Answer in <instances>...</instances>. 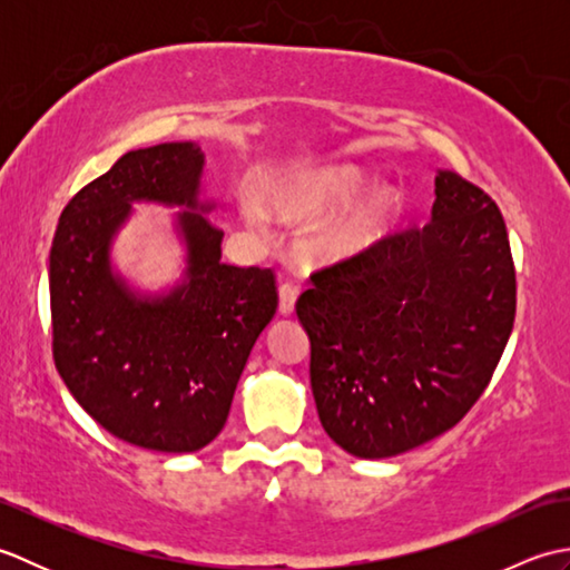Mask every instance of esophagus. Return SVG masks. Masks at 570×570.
<instances>
[{
	"mask_svg": "<svg viewBox=\"0 0 570 570\" xmlns=\"http://www.w3.org/2000/svg\"><path fill=\"white\" fill-rule=\"evenodd\" d=\"M296 296H298V286L294 282H284L278 286V311H282V316H292L296 306Z\"/></svg>",
	"mask_w": 570,
	"mask_h": 570,
	"instance_id": "1",
	"label": "esophagus"
}]
</instances>
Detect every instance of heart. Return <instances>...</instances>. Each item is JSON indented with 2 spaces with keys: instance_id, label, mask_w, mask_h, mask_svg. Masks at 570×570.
Wrapping results in <instances>:
<instances>
[{
  "instance_id": "1",
  "label": "heart",
  "mask_w": 570,
  "mask_h": 570,
  "mask_svg": "<svg viewBox=\"0 0 570 570\" xmlns=\"http://www.w3.org/2000/svg\"><path fill=\"white\" fill-rule=\"evenodd\" d=\"M362 180L350 168H331V171H321L316 176H308L306 180L288 193L282 200V208L286 220H311V217L328 213L335 205H343L360 190ZM394 213V200L390 196H377L367 200L365 205L347 217L345 225L337 233V245L345 249H353L365 245L380 229L386 225ZM252 215L259 217V210L252 208Z\"/></svg>"
}]
</instances>
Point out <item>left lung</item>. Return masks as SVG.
I'll use <instances>...</instances> for the list:
<instances>
[{
  "instance_id": "left-lung-1",
  "label": "left lung",
  "mask_w": 570,
  "mask_h": 570,
  "mask_svg": "<svg viewBox=\"0 0 570 570\" xmlns=\"http://www.w3.org/2000/svg\"><path fill=\"white\" fill-rule=\"evenodd\" d=\"M296 301L325 433L392 458L453 429L510 341L517 272L504 217L455 171L435 176L431 223L321 266Z\"/></svg>"
}]
</instances>
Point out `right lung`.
Masks as SVG:
<instances>
[{
  "instance_id": "obj_1",
  "label": "right lung",
  "mask_w": 570,
  "mask_h": 570,
  "mask_svg": "<svg viewBox=\"0 0 570 570\" xmlns=\"http://www.w3.org/2000/svg\"><path fill=\"white\" fill-rule=\"evenodd\" d=\"M200 147L127 151L60 213L48 262L53 362L78 404L119 441L193 453L223 431L239 374L274 318L276 274L220 262L223 229L180 215L188 282L139 301L110 272L107 247L131 200L198 208Z\"/></svg>"
}]
</instances>
